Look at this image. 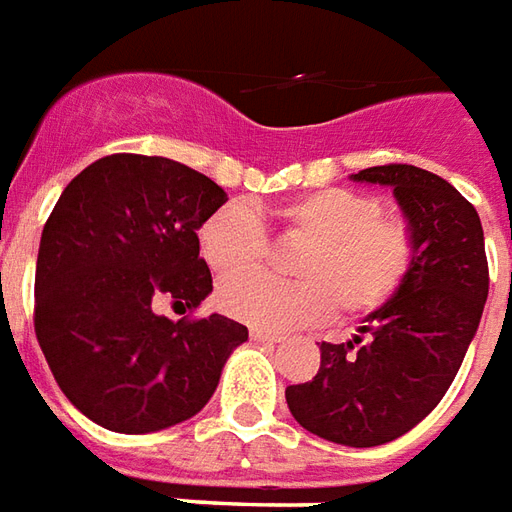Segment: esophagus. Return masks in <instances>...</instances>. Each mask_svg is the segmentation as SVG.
Returning <instances> with one entry per match:
<instances>
[{"instance_id":"1","label":"esophagus","mask_w":512,"mask_h":512,"mask_svg":"<svg viewBox=\"0 0 512 512\" xmlns=\"http://www.w3.org/2000/svg\"><path fill=\"white\" fill-rule=\"evenodd\" d=\"M251 338L259 343H278L281 333H272V330H261V327H251Z\"/></svg>"}]
</instances>
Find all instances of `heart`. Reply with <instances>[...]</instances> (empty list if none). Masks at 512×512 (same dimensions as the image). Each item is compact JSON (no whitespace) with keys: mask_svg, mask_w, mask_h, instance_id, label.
Segmentation results:
<instances>
[{"mask_svg":"<svg viewBox=\"0 0 512 512\" xmlns=\"http://www.w3.org/2000/svg\"><path fill=\"white\" fill-rule=\"evenodd\" d=\"M283 237L302 245L292 261L300 281L281 283L259 270L270 240L259 212L229 201L204 218L199 248L220 286V308L267 330H289L335 316L363 319L382 311L404 289L417 259V234L409 218L382 212V201L352 188H324L297 196L275 210Z\"/></svg>","mask_w":512,"mask_h":512,"instance_id":"heart-1","label":"heart"}]
</instances>
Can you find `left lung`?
<instances>
[{
  "label": "left lung",
  "instance_id": "obj_1",
  "mask_svg": "<svg viewBox=\"0 0 512 512\" xmlns=\"http://www.w3.org/2000/svg\"><path fill=\"white\" fill-rule=\"evenodd\" d=\"M352 179L393 188L417 234V259L404 289L354 341L319 346V374L289 384L286 404L327 442L376 447L412 431L445 398L483 316L488 261L480 215L447 179L406 163Z\"/></svg>",
  "mask_w": 512,
  "mask_h": 512
}]
</instances>
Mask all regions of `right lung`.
<instances>
[{
    "label": "right lung",
    "mask_w": 512,
    "mask_h": 512,
    "mask_svg": "<svg viewBox=\"0 0 512 512\" xmlns=\"http://www.w3.org/2000/svg\"><path fill=\"white\" fill-rule=\"evenodd\" d=\"M226 204L210 177L169 158L119 152L95 160L59 196L40 237L35 335L59 390L117 434L188 420L218 387L248 327L196 311L212 292L199 226Z\"/></svg>",
    "instance_id": "right-lung-1"
}]
</instances>
